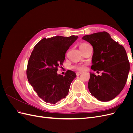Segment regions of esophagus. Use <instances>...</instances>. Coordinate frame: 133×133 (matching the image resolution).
<instances>
[{"mask_svg": "<svg viewBox=\"0 0 133 133\" xmlns=\"http://www.w3.org/2000/svg\"><path fill=\"white\" fill-rule=\"evenodd\" d=\"M82 74V73H81V72H77V73H76V76H79V75H80V74Z\"/></svg>", "mask_w": 133, "mask_h": 133, "instance_id": "1", "label": "esophagus"}]
</instances>
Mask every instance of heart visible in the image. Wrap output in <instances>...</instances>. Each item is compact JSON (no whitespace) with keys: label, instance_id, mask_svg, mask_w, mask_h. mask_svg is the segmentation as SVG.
I'll use <instances>...</instances> for the list:
<instances>
[{"label":"heart","instance_id":"heart-1","mask_svg":"<svg viewBox=\"0 0 133 133\" xmlns=\"http://www.w3.org/2000/svg\"><path fill=\"white\" fill-rule=\"evenodd\" d=\"M88 45H89V44L85 43H82L80 44L79 48L80 49H82V48H84V47H85L86 46H87ZM73 69H76V70H80V71H83L85 69V65H83V64H79V65H76L73 67Z\"/></svg>","mask_w":133,"mask_h":133}]
</instances>
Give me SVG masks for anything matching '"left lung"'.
Here are the masks:
<instances>
[{"instance_id":"left-lung-1","label":"left lung","mask_w":133,"mask_h":133,"mask_svg":"<svg viewBox=\"0 0 133 133\" xmlns=\"http://www.w3.org/2000/svg\"><path fill=\"white\" fill-rule=\"evenodd\" d=\"M82 39L93 48L91 69L102 71L101 75L90 73L88 89L100 101L113 99L123 89L130 70L125 50L106 31L85 35Z\"/></svg>"}]
</instances>
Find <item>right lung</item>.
I'll use <instances>...</instances> for the list:
<instances>
[{"mask_svg": "<svg viewBox=\"0 0 133 133\" xmlns=\"http://www.w3.org/2000/svg\"><path fill=\"white\" fill-rule=\"evenodd\" d=\"M78 38L62 36L43 38L34 46L28 63V82L38 96L47 103L55 104L65 98L76 74L67 70L65 75L57 74L63 65L65 53Z\"/></svg>", "mask_w": 133, "mask_h": 133, "instance_id": "add662e5", "label": "right lung"}]
</instances>
